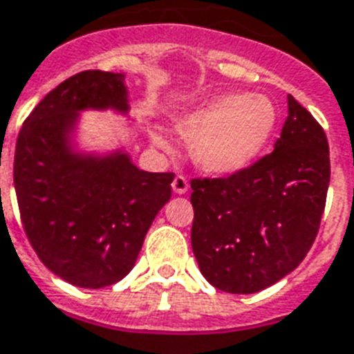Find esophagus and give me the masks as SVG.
<instances>
[{
	"label": "esophagus",
	"instance_id": "34e87169",
	"mask_svg": "<svg viewBox=\"0 0 354 354\" xmlns=\"http://www.w3.org/2000/svg\"><path fill=\"white\" fill-rule=\"evenodd\" d=\"M189 189V183L187 180L183 176H176L174 180H172V191L176 193V195H185Z\"/></svg>",
	"mask_w": 354,
	"mask_h": 354
}]
</instances>
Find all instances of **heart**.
<instances>
[{
  "instance_id": "heart-1",
  "label": "heart",
  "mask_w": 354,
  "mask_h": 354,
  "mask_svg": "<svg viewBox=\"0 0 354 354\" xmlns=\"http://www.w3.org/2000/svg\"><path fill=\"white\" fill-rule=\"evenodd\" d=\"M279 113L261 94L228 93L189 109L174 128L193 153L195 165L212 176H232L249 169L267 148ZM152 145L169 150L165 135L152 129Z\"/></svg>"
}]
</instances>
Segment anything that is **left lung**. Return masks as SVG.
I'll return each mask as SVG.
<instances>
[{
    "mask_svg": "<svg viewBox=\"0 0 354 354\" xmlns=\"http://www.w3.org/2000/svg\"><path fill=\"white\" fill-rule=\"evenodd\" d=\"M328 182L327 135L288 94L273 152L228 178L191 182V247L204 279L247 295L290 274L317 236Z\"/></svg>",
    "mask_w": 354,
    "mask_h": 354,
    "instance_id": "1",
    "label": "left lung"
}]
</instances>
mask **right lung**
<instances>
[{
  "label": "right lung",
  "mask_w": 354,
  "mask_h": 354,
  "mask_svg": "<svg viewBox=\"0 0 354 354\" xmlns=\"http://www.w3.org/2000/svg\"><path fill=\"white\" fill-rule=\"evenodd\" d=\"M126 74L87 70L64 80L27 117L15 189L27 239L51 273L98 290L133 269L148 228L171 201L172 172H147L126 147L87 150L81 113L129 117Z\"/></svg>",
  "instance_id": "right-lung-1"
}]
</instances>
